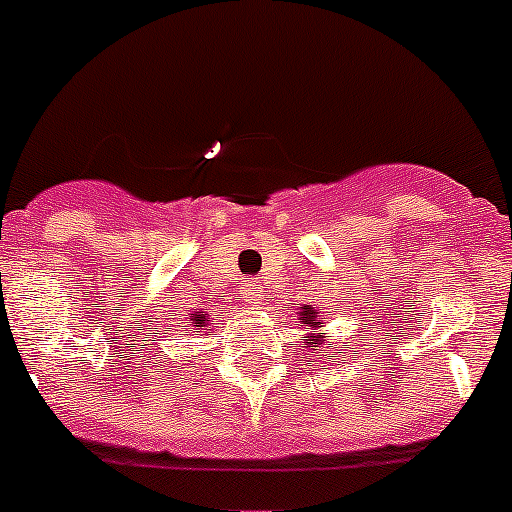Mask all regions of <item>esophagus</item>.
<instances>
[{"mask_svg": "<svg viewBox=\"0 0 512 512\" xmlns=\"http://www.w3.org/2000/svg\"><path fill=\"white\" fill-rule=\"evenodd\" d=\"M241 294L251 307H259V304L264 302V287H261L259 281H248V284H243Z\"/></svg>", "mask_w": 512, "mask_h": 512, "instance_id": "esophagus-1", "label": "esophagus"}]
</instances>
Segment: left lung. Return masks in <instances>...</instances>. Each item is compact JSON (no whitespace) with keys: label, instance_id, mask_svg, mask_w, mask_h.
Returning <instances> with one entry per match:
<instances>
[{"label":"left lung","instance_id":"8db88e82","mask_svg":"<svg viewBox=\"0 0 512 512\" xmlns=\"http://www.w3.org/2000/svg\"><path fill=\"white\" fill-rule=\"evenodd\" d=\"M297 320H299V327L302 330H307V340H304V348H307V353H312V350H320L322 345H325V312H322L317 304H302L297 312ZM330 358H335V355H330ZM314 363V360H312Z\"/></svg>","mask_w":512,"mask_h":512}]
</instances>
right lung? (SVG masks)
Segmentation results:
<instances>
[{"label":"right lung","mask_w":512,"mask_h":512,"mask_svg":"<svg viewBox=\"0 0 512 512\" xmlns=\"http://www.w3.org/2000/svg\"><path fill=\"white\" fill-rule=\"evenodd\" d=\"M208 325H213V322H210V314L195 312V314H190V320H187L185 327L190 332H203V330H208Z\"/></svg>","instance_id":"obj_1"}]
</instances>
